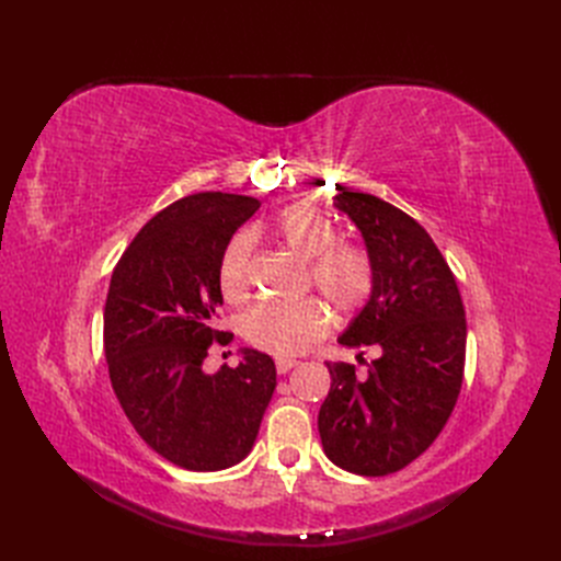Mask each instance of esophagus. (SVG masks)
I'll return each instance as SVG.
<instances>
[{
	"instance_id": "obj_1",
	"label": "esophagus",
	"mask_w": 561,
	"mask_h": 561,
	"mask_svg": "<svg viewBox=\"0 0 561 561\" xmlns=\"http://www.w3.org/2000/svg\"><path fill=\"white\" fill-rule=\"evenodd\" d=\"M296 366H298V362H296V359H277V362H275V368H277V373H279V375L288 373L290 368H296Z\"/></svg>"
}]
</instances>
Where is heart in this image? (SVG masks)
I'll list each match as a JSON object with an SVG mask.
<instances>
[{"instance_id":"heart-1","label":"heart","mask_w":561,"mask_h":561,"mask_svg":"<svg viewBox=\"0 0 561 561\" xmlns=\"http://www.w3.org/2000/svg\"><path fill=\"white\" fill-rule=\"evenodd\" d=\"M271 231L293 256L309 261V282L336 316L359 311L373 290V265L362 248L336 243L334 225L309 204L282 209ZM250 239L233 236L218 263V288L225 302L248 296ZM243 336L275 357H296L328 332V316L316 302L256 305L243 316Z\"/></svg>"}]
</instances>
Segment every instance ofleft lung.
Masks as SVG:
<instances>
[{
	"label": "left lung",
	"mask_w": 561,
	"mask_h": 561,
	"mask_svg": "<svg viewBox=\"0 0 561 561\" xmlns=\"http://www.w3.org/2000/svg\"><path fill=\"white\" fill-rule=\"evenodd\" d=\"M334 206L359 229L373 265L370 298L339 343L373 345L379 357L366 377L328 362L332 387L318 432L332 463L379 478L421 457L446 427L463 379L466 316L444 254L414 218L345 188Z\"/></svg>",
	"instance_id": "8db88e82"
}]
</instances>
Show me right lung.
Wrapping results in <instances>:
<instances>
[{"label":"right lung","mask_w":561,"mask_h":561,"mask_svg":"<svg viewBox=\"0 0 561 561\" xmlns=\"http://www.w3.org/2000/svg\"><path fill=\"white\" fill-rule=\"evenodd\" d=\"M261 202L195 193L165 206L117 261L104 307L111 387L138 436L186 470L243 461L277 387L275 362L241 347V364L202 370L222 307L218 263Z\"/></svg>","instance_id":"add662e5"}]
</instances>
